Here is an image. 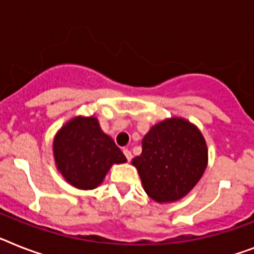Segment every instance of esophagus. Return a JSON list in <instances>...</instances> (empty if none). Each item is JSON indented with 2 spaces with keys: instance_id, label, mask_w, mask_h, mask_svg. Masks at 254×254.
<instances>
[{
  "instance_id": "obj_1",
  "label": "esophagus",
  "mask_w": 254,
  "mask_h": 254,
  "mask_svg": "<svg viewBox=\"0 0 254 254\" xmlns=\"http://www.w3.org/2000/svg\"><path fill=\"white\" fill-rule=\"evenodd\" d=\"M124 155L127 156V159L129 160V162H130L131 158H133V155H131V151L130 150H127V148H125V150H124Z\"/></svg>"
}]
</instances>
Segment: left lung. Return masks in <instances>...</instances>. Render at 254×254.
Wrapping results in <instances>:
<instances>
[{
  "label": "left lung",
  "instance_id": "left-lung-1",
  "mask_svg": "<svg viewBox=\"0 0 254 254\" xmlns=\"http://www.w3.org/2000/svg\"><path fill=\"white\" fill-rule=\"evenodd\" d=\"M131 163L150 198L175 202L187 195L205 172L207 146L195 125L172 117L148 130L142 139V154Z\"/></svg>",
  "mask_w": 254,
  "mask_h": 254
}]
</instances>
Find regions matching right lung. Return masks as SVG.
I'll use <instances>...</instances> for the list:
<instances>
[{
  "mask_svg": "<svg viewBox=\"0 0 254 254\" xmlns=\"http://www.w3.org/2000/svg\"><path fill=\"white\" fill-rule=\"evenodd\" d=\"M57 170L70 185L78 189H95L102 184L113 164L127 158L109 135L103 133L96 117H74L53 141Z\"/></svg>",
  "mask_w": 254,
  "mask_h": 254,
  "instance_id": "add662e5",
  "label": "right lung"
}]
</instances>
